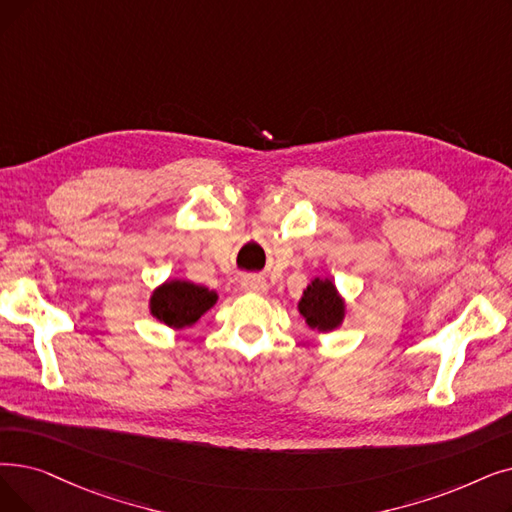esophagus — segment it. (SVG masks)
I'll list each match as a JSON object with an SVG mask.
<instances>
[{
    "label": "esophagus",
    "instance_id": "obj_1",
    "mask_svg": "<svg viewBox=\"0 0 512 512\" xmlns=\"http://www.w3.org/2000/svg\"><path fill=\"white\" fill-rule=\"evenodd\" d=\"M240 284H242V288L247 293H263V291H268V282H265L261 276H244Z\"/></svg>",
    "mask_w": 512,
    "mask_h": 512
}]
</instances>
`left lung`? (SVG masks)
<instances>
[{"label": "left lung", "instance_id": "obj_1", "mask_svg": "<svg viewBox=\"0 0 512 512\" xmlns=\"http://www.w3.org/2000/svg\"><path fill=\"white\" fill-rule=\"evenodd\" d=\"M297 307L307 326L318 332H330L339 328L345 318V301L341 299L335 282L328 278L311 280Z\"/></svg>", "mask_w": 512, "mask_h": 512}]
</instances>
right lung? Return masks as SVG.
<instances>
[{
	"mask_svg": "<svg viewBox=\"0 0 512 512\" xmlns=\"http://www.w3.org/2000/svg\"><path fill=\"white\" fill-rule=\"evenodd\" d=\"M217 303V293L188 280H167L150 297V314L169 328L182 330L198 322Z\"/></svg>",
	"mask_w": 512,
	"mask_h": 512,
	"instance_id": "right-lung-1",
	"label": "right lung"
}]
</instances>
